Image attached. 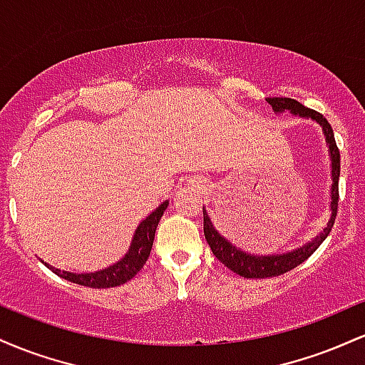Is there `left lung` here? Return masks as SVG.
<instances>
[{"mask_svg": "<svg viewBox=\"0 0 365 365\" xmlns=\"http://www.w3.org/2000/svg\"><path fill=\"white\" fill-rule=\"evenodd\" d=\"M267 103L273 106L276 113L290 110L293 115L305 116V118H312L319 121V125L324 130L326 142L329 145L331 153V166H333V187H331V220L328 226L324 228V232L319 237H316V240H312L311 244L300 247V249L293 250V252L283 254V255H249L247 252H242L230 244L226 238H223L220 233L216 232V228L212 226L211 220H209L206 209H202L204 215V235H206L207 244L211 245L212 254L225 264L228 269H232L233 273L244 276V278H273V276H279L292 271L293 267H297L299 264H302L305 259H309L316 252L317 247L326 240V237L329 235L331 228H333L334 220H336V211H338V199H340V192H338V180H340V150H338L336 140H334L333 128H331L329 121L311 108H305L304 104L290 98H267Z\"/></svg>", "mask_w": 365, "mask_h": 365, "instance_id": "8db88e82", "label": "left lung"}]
</instances>
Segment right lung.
Here are the masks:
<instances>
[{"label":"right lung","mask_w":365,"mask_h":365,"mask_svg":"<svg viewBox=\"0 0 365 365\" xmlns=\"http://www.w3.org/2000/svg\"><path fill=\"white\" fill-rule=\"evenodd\" d=\"M168 207V202H163L153 215H149L137 228L135 235H133V242L130 245L128 254L121 259L120 262H116L115 266L106 267L103 271H96V273H86V274H75L68 273V271L56 269V267L48 266V269H51L54 274H58L60 278L68 279L82 287H91V288H110V287H118V284L127 283L128 279H132L139 271L144 267L145 261L149 259L150 249H153L154 242V233H156L158 223L161 220L163 212Z\"/></svg>","instance_id":"right-lung-1"}]
</instances>
